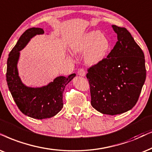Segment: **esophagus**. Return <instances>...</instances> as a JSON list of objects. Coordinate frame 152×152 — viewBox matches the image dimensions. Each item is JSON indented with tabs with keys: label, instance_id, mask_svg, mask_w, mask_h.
Listing matches in <instances>:
<instances>
[{
	"label": "esophagus",
	"instance_id": "obj_1",
	"mask_svg": "<svg viewBox=\"0 0 152 152\" xmlns=\"http://www.w3.org/2000/svg\"><path fill=\"white\" fill-rule=\"evenodd\" d=\"M78 75L80 76H82V77H84L86 75V71L83 68H81L80 70H78Z\"/></svg>",
	"mask_w": 152,
	"mask_h": 152
}]
</instances>
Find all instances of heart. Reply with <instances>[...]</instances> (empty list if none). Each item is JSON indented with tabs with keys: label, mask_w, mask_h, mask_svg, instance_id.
Here are the masks:
<instances>
[{
	"label": "heart",
	"mask_w": 152,
	"mask_h": 152,
	"mask_svg": "<svg viewBox=\"0 0 152 152\" xmlns=\"http://www.w3.org/2000/svg\"><path fill=\"white\" fill-rule=\"evenodd\" d=\"M110 48L107 38L102 33L94 31L84 35L73 47L76 53H86L85 61L88 65L97 64L105 58Z\"/></svg>",
	"instance_id": "1"
}]
</instances>
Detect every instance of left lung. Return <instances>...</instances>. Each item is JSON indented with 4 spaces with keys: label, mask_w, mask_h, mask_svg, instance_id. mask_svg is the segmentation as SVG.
<instances>
[{
    "label": "left lung",
    "mask_w": 152,
    "mask_h": 152,
    "mask_svg": "<svg viewBox=\"0 0 152 152\" xmlns=\"http://www.w3.org/2000/svg\"><path fill=\"white\" fill-rule=\"evenodd\" d=\"M118 41L98 64L88 69L91 104L104 115H115L131 110L145 82V55L125 28L112 25Z\"/></svg>",
    "instance_id": "8db88e82"
}]
</instances>
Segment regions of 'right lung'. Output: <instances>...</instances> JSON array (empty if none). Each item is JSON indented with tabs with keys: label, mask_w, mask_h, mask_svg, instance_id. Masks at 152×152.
Wrapping results in <instances>:
<instances>
[{
	"label": "right lung",
	"mask_w": 152,
	"mask_h": 152,
	"mask_svg": "<svg viewBox=\"0 0 152 152\" xmlns=\"http://www.w3.org/2000/svg\"><path fill=\"white\" fill-rule=\"evenodd\" d=\"M43 33L44 31L40 28L27 29L10 52L7 61L6 80L15 103L23 114L37 119L51 118L61 110L64 88L76 75L73 73L68 77H57L53 82L42 87H29L22 83L17 70L19 52L33 36Z\"/></svg>",
	"instance_id": "add662e5"
}]
</instances>
